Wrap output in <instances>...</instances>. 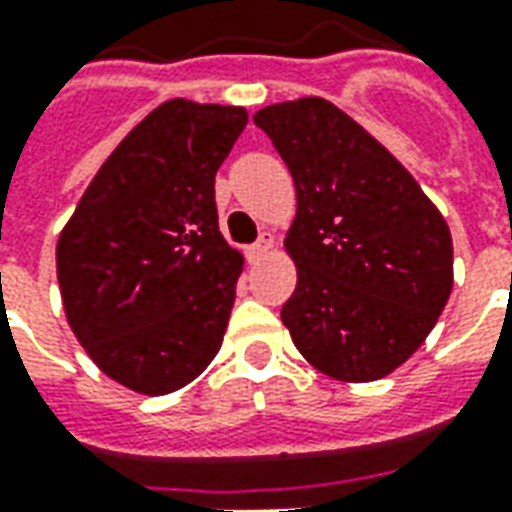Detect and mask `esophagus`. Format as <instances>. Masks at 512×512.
I'll return each instance as SVG.
<instances>
[{
  "mask_svg": "<svg viewBox=\"0 0 512 512\" xmlns=\"http://www.w3.org/2000/svg\"><path fill=\"white\" fill-rule=\"evenodd\" d=\"M271 249H274V235L263 233V235H260V241H257L255 246H249V257H252V260H257V257L268 255Z\"/></svg>",
  "mask_w": 512,
  "mask_h": 512,
  "instance_id": "esophagus-1",
  "label": "esophagus"
}]
</instances>
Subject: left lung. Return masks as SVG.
I'll return each mask as SVG.
<instances>
[{"label":"left lung","instance_id":"8db88e82","mask_svg":"<svg viewBox=\"0 0 512 512\" xmlns=\"http://www.w3.org/2000/svg\"><path fill=\"white\" fill-rule=\"evenodd\" d=\"M288 164L296 216L285 252L296 290L282 323L323 376L367 384L395 373L452 293L447 219L376 136L318 95L255 115Z\"/></svg>","mask_w":512,"mask_h":512}]
</instances>
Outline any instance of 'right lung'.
<instances>
[{"instance_id":"obj_1","label":"right lung","mask_w":512,"mask_h":512,"mask_svg":"<svg viewBox=\"0 0 512 512\" xmlns=\"http://www.w3.org/2000/svg\"><path fill=\"white\" fill-rule=\"evenodd\" d=\"M246 120L244 106L164 101L112 150L62 227L68 326L131 392L183 389L222 348L244 255L219 233L213 180Z\"/></svg>"}]
</instances>
